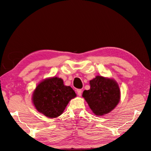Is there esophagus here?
<instances>
[{
    "label": "esophagus",
    "instance_id": "esophagus-1",
    "mask_svg": "<svg viewBox=\"0 0 151 151\" xmlns=\"http://www.w3.org/2000/svg\"><path fill=\"white\" fill-rule=\"evenodd\" d=\"M76 92H77V94H78L79 96H81V95H82V90L81 89H77V90H76Z\"/></svg>",
    "mask_w": 151,
    "mask_h": 151
}]
</instances>
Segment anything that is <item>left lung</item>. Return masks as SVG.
<instances>
[{
	"label": "left lung",
	"instance_id": "left-lung-1",
	"mask_svg": "<svg viewBox=\"0 0 151 151\" xmlns=\"http://www.w3.org/2000/svg\"><path fill=\"white\" fill-rule=\"evenodd\" d=\"M89 83L90 89L84 90L82 96L93 112L102 115L114 109L120 100V90L116 82L97 76Z\"/></svg>",
	"mask_w": 151,
	"mask_h": 151
}]
</instances>
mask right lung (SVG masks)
Returning a JSON list of instances; mask_svg holds the SVG:
<instances>
[{
	"instance_id": "1",
	"label": "right lung",
	"mask_w": 151,
	"mask_h": 151,
	"mask_svg": "<svg viewBox=\"0 0 151 151\" xmlns=\"http://www.w3.org/2000/svg\"><path fill=\"white\" fill-rule=\"evenodd\" d=\"M75 97V91L64 86L62 79L53 77L44 80L37 86L32 101L38 111L54 118L63 113L70 99Z\"/></svg>"
}]
</instances>
